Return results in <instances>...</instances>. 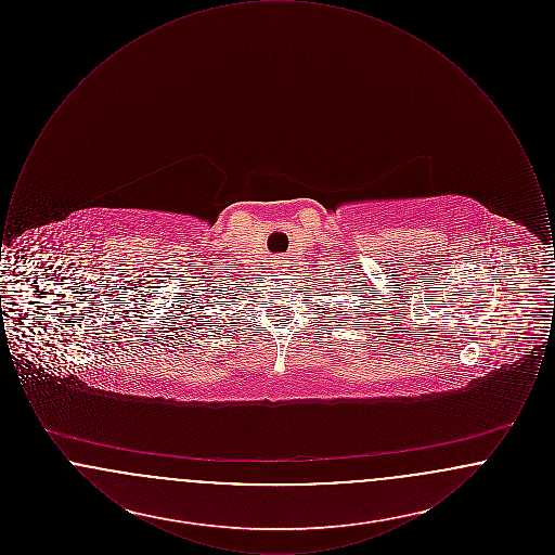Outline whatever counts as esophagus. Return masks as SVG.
<instances>
[{
  "label": "esophagus",
  "mask_w": 555,
  "mask_h": 555,
  "mask_svg": "<svg viewBox=\"0 0 555 555\" xmlns=\"http://www.w3.org/2000/svg\"><path fill=\"white\" fill-rule=\"evenodd\" d=\"M276 262H279V260H276Z\"/></svg>",
  "instance_id": "esophagus-1"
}]
</instances>
